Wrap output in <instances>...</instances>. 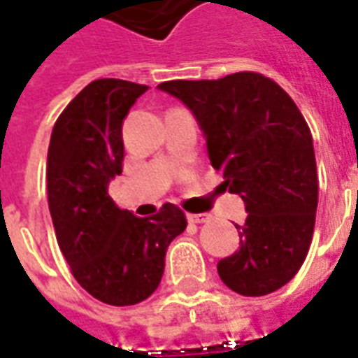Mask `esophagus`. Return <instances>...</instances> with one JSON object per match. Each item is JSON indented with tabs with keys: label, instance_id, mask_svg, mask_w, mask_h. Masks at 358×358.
Here are the masks:
<instances>
[{
	"label": "esophagus",
	"instance_id": "34e87169",
	"mask_svg": "<svg viewBox=\"0 0 358 358\" xmlns=\"http://www.w3.org/2000/svg\"><path fill=\"white\" fill-rule=\"evenodd\" d=\"M210 217H212L210 214H189V222L191 224H204Z\"/></svg>",
	"mask_w": 358,
	"mask_h": 358
}]
</instances>
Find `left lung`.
Instances as JSON below:
<instances>
[{
    "instance_id": "8db88e82",
    "label": "left lung",
    "mask_w": 358,
    "mask_h": 358,
    "mask_svg": "<svg viewBox=\"0 0 358 358\" xmlns=\"http://www.w3.org/2000/svg\"><path fill=\"white\" fill-rule=\"evenodd\" d=\"M187 103L206 134L208 156L239 194L247 220L241 247L217 262L227 287L245 296L273 293L295 278L313 241L318 175L313 134L275 80L241 71L217 80L158 85Z\"/></svg>"
}]
</instances>
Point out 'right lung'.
Listing matches in <instances>:
<instances>
[{"instance_id":"right-lung-1","label":"right lung","mask_w":358,"mask_h":358,"mask_svg":"<svg viewBox=\"0 0 358 358\" xmlns=\"http://www.w3.org/2000/svg\"><path fill=\"white\" fill-rule=\"evenodd\" d=\"M148 90L121 78L85 86L53 125L48 206L73 278L106 305L131 306L158 289L169 243L187 227L179 206L136 217L119 210L108 185L123 171V119Z\"/></svg>"}]
</instances>
